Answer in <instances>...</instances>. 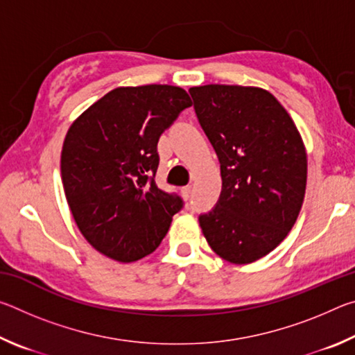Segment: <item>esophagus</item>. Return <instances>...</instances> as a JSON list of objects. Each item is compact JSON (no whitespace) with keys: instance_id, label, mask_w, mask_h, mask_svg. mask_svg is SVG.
Listing matches in <instances>:
<instances>
[{"instance_id":"obj_1","label":"esophagus","mask_w":355,"mask_h":355,"mask_svg":"<svg viewBox=\"0 0 355 355\" xmlns=\"http://www.w3.org/2000/svg\"><path fill=\"white\" fill-rule=\"evenodd\" d=\"M180 192H182V197L184 200H188L189 197H191V194H192V188L191 186H184V188H182L180 189Z\"/></svg>"}]
</instances>
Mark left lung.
<instances>
[{"label": "left lung", "instance_id": "1", "mask_svg": "<svg viewBox=\"0 0 355 355\" xmlns=\"http://www.w3.org/2000/svg\"><path fill=\"white\" fill-rule=\"evenodd\" d=\"M194 110L218 153L222 192L199 224L216 254L233 264L260 260L296 222L307 186V152L290 114L255 86L191 87Z\"/></svg>", "mask_w": 355, "mask_h": 355}]
</instances>
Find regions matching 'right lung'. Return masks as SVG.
Masks as SVG:
<instances>
[{"label":"right lung","mask_w":355,"mask_h":355,"mask_svg":"<svg viewBox=\"0 0 355 355\" xmlns=\"http://www.w3.org/2000/svg\"><path fill=\"white\" fill-rule=\"evenodd\" d=\"M191 105L178 86L116 87L70 125L61 153L65 199L81 235L111 260L152 254L183 207L151 175L161 133Z\"/></svg>","instance_id":"obj_1"}]
</instances>
